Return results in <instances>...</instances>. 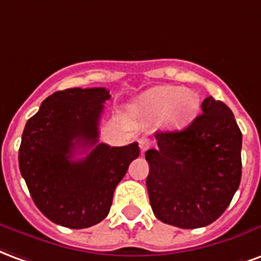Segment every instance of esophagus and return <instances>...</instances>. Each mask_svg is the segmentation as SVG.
I'll return each instance as SVG.
<instances>
[{"instance_id":"1","label":"esophagus","mask_w":261,"mask_h":261,"mask_svg":"<svg viewBox=\"0 0 261 261\" xmlns=\"http://www.w3.org/2000/svg\"><path fill=\"white\" fill-rule=\"evenodd\" d=\"M150 146H151V142H150L149 139H146V138L139 139V147H140V151H142V153H144L146 150L149 149Z\"/></svg>"}]
</instances>
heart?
<instances>
[{
    "mask_svg": "<svg viewBox=\"0 0 261 261\" xmlns=\"http://www.w3.org/2000/svg\"><path fill=\"white\" fill-rule=\"evenodd\" d=\"M133 108L149 125L164 119L168 126L182 128L199 111V97L179 86H155L139 97Z\"/></svg>",
    "mask_w": 261,
    "mask_h": 261,
    "instance_id": "1",
    "label": "heart"
}]
</instances>
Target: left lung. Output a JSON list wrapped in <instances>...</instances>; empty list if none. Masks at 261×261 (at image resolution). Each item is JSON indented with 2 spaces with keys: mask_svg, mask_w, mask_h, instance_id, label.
Masks as SVG:
<instances>
[{
  "mask_svg": "<svg viewBox=\"0 0 261 261\" xmlns=\"http://www.w3.org/2000/svg\"><path fill=\"white\" fill-rule=\"evenodd\" d=\"M146 151L150 204L160 221L206 227L225 211L241 184L242 133L232 111L207 97L201 114L180 132L155 133Z\"/></svg>",
  "mask_w": 261,
  "mask_h": 261,
  "instance_id": "left-lung-1",
  "label": "left lung"
}]
</instances>
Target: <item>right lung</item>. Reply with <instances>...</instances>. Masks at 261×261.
Listing matches in <instances>:
<instances>
[{"instance_id":"obj_1","label":"right lung","mask_w":261,"mask_h":261,"mask_svg":"<svg viewBox=\"0 0 261 261\" xmlns=\"http://www.w3.org/2000/svg\"><path fill=\"white\" fill-rule=\"evenodd\" d=\"M110 97L104 87L55 91L26 122L19 170L34 204L58 225L81 229L102 221L115 188L139 157L136 142L122 147L97 143ZM82 151L87 157L73 160Z\"/></svg>"}]
</instances>
